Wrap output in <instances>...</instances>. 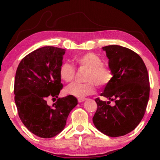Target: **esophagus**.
Here are the masks:
<instances>
[{
	"label": "esophagus",
	"mask_w": 160,
	"mask_h": 160,
	"mask_svg": "<svg viewBox=\"0 0 160 160\" xmlns=\"http://www.w3.org/2000/svg\"><path fill=\"white\" fill-rule=\"evenodd\" d=\"M84 100H86V98H78V102H84Z\"/></svg>",
	"instance_id": "34e87169"
}]
</instances>
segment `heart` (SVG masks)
I'll return each instance as SVG.
<instances>
[{"mask_svg":"<svg viewBox=\"0 0 160 160\" xmlns=\"http://www.w3.org/2000/svg\"><path fill=\"white\" fill-rule=\"evenodd\" d=\"M74 62L80 68L88 69L85 83H74L65 89L68 95L78 98L92 95L95 92L96 84L99 87H104L110 83L112 78V73L108 66L102 64V59L97 54L88 52L76 56ZM61 79L66 83L73 81L76 75L75 68L71 62H63L59 70Z\"/></svg>","mask_w":160,"mask_h":160,"instance_id":"heart-1","label":"heart"}]
</instances>
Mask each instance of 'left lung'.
Masks as SVG:
<instances>
[{"label": "left lung", "instance_id": "obj_1", "mask_svg": "<svg viewBox=\"0 0 160 160\" xmlns=\"http://www.w3.org/2000/svg\"><path fill=\"white\" fill-rule=\"evenodd\" d=\"M109 59L113 77L95 100L98 109L92 118L96 128L110 137L128 134L138 125L145 114L150 85L145 63L137 53L118 45L102 47ZM114 101L113 106L110 104Z\"/></svg>", "mask_w": 160, "mask_h": 160}]
</instances>
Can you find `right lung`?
Returning a JSON list of instances; mask_svg holds the SVG:
<instances>
[{"label": "right lung", "instance_id": "obj_1", "mask_svg": "<svg viewBox=\"0 0 160 160\" xmlns=\"http://www.w3.org/2000/svg\"><path fill=\"white\" fill-rule=\"evenodd\" d=\"M65 50L43 47L25 56L17 67L14 100L21 121L37 136L50 138L64 129L70 112L78 103L73 95L59 98L62 89L59 70ZM58 98L52 107L48 98Z\"/></svg>", "mask_w": 160, "mask_h": 160}]
</instances>
